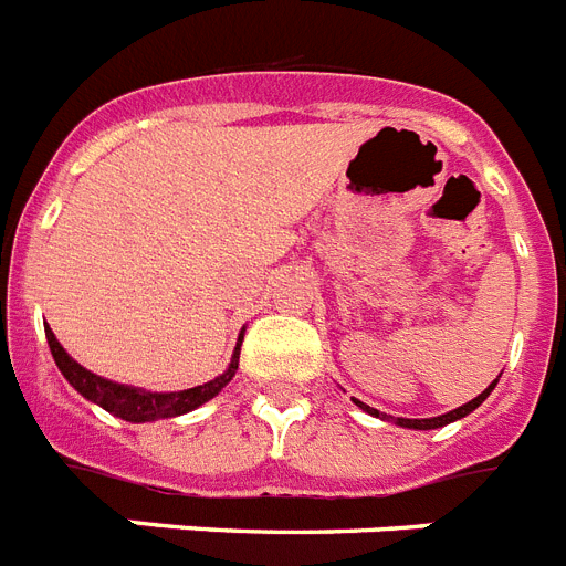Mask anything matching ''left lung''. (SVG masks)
Here are the masks:
<instances>
[{
  "label": "left lung",
  "instance_id": "left-lung-1",
  "mask_svg": "<svg viewBox=\"0 0 566 566\" xmlns=\"http://www.w3.org/2000/svg\"><path fill=\"white\" fill-rule=\"evenodd\" d=\"M497 379H501V377H497ZM497 379H492V382H489V386L483 388V391L478 394V397H474V400H469L467 406L454 408V411H446V415H440V417H422V420H408V417L382 415V411H377V408H371V406H365V402H359V400H354V402L359 408H363V411H368V415H371V417H379V420H388V422H394V426H402V429H415V431H429V429H440V426H449V422L463 420V417H467V415H472L474 408L481 406V402L486 400L489 394L495 391Z\"/></svg>",
  "mask_w": 566,
  "mask_h": 566
}]
</instances>
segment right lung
<instances>
[{"label": "right lung", "instance_id": "add662e5", "mask_svg": "<svg viewBox=\"0 0 566 566\" xmlns=\"http://www.w3.org/2000/svg\"><path fill=\"white\" fill-rule=\"evenodd\" d=\"M45 336H49V348L51 356H54L56 368L63 371V377L69 379L71 388L77 394H83L88 402L106 408L108 415L120 417V420L126 422H155L166 420V417H180L195 411V408L203 406V402H210L212 397L235 377V371H239L241 339H244V334H239V342H235V350H232V359L230 365H227V371L218 374L210 382L187 388V391H146V388L123 386V382H114V379L97 377V374H92L88 368H83L77 359H71L69 350L56 342L51 327H45Z\"/></svg>", "mask_w": 566, "mask_h": 566}]
</instances>
